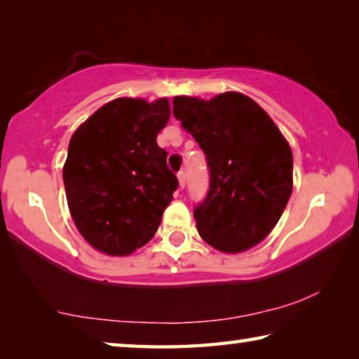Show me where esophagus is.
I'll use <instances>...</instances> for the list:
<instances>
[{
  "instance_id": "34e87169",
  "label": "esophagus",
  "mask_w": 359,
  "mask_h": 359,
  "mask_svg": "<svg viewBox=\"0 0 359 359\" xmlns=\"http://www.w3.org/2000/svg\"><path fill=\"white\" fill-rule=\"evenodd\" d=\"M177 179H179V185H180V188H184V187H185V182H187L185 171H179V174H177Z\"/></svg>"
}]
</instances>
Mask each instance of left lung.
Returning a JSON list of instances; mask_svg holds the SVG:
<instances>
[{"label": "left lung", "instance_id": "8db88e82", "mask_svg": "<svg viewBox=\"0 0 359 359\" xmlns=\"http://www.w3.org/2000/svg\"><path fill=\"white\" fill-rule=\"evenodd\" d=\"M172 114L205 155L210 185L193 210L198 233L217 250L259 244L282 217L293 190V154L274 121L236 92L210 101L175 96Z\"/></svg>", "mask_w": 359, "mask_h": 359}]
</instances>
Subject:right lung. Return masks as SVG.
<instances>
[{"instance_id": "add662e5", "label": "right lung", "mask_w": 359, "mask_h": 359, "mask_svg": "<svg viewBox=\"0 0 359 359\" xmlns=\"http://www.w3.org/2000/svg\"><path fill=\"white\" fill-rule=\"evenodd\" d=\"M171 107L117 98L79 126L68 147L63 182L79 233L96 250L130 255L154 238L179 180L156 136Z\"/></svg>"}]
</instances>
